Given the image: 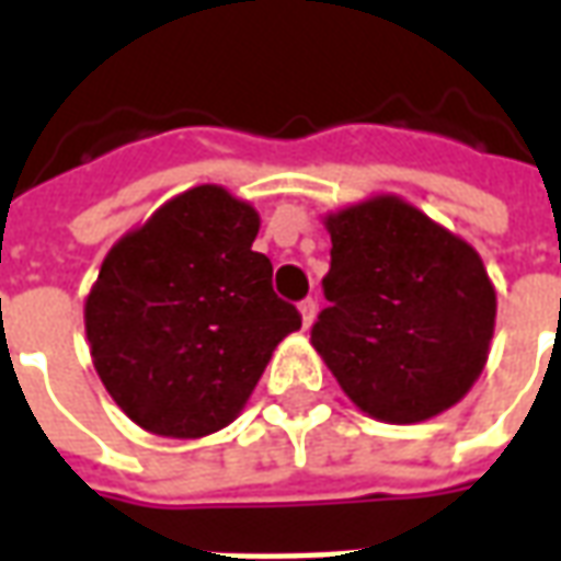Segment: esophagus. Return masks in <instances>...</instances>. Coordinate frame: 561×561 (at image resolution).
<instances>
[{"label":"esophagus","mask_w":561,"mask_h":561,"mask_svg":"<svg viewBox=\"0 0 561 561\" xmlns=\"http://www.w3.org/2000/svg\"><path fill=\"white\" fill-rule=\"evenodd\" d=\"M318 304L312 297H306L304 304H300V318H304V328H312V321H316Z\"/></svg>","instance_id":"34e87169"}]
</instances>
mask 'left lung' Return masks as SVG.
<instances>
[{
  "mask_svg": "<svg viewBox=\"0 0 561 561\" xmlns=\"http://www.w3.org/2000/svg\"><path fill=\"white\" fill-rule=\"evenodd\" d=\"M330 306L312 328L342 393L381 423H421L481 378L495 288L478 249L400 195L324 213Z\"/></svg>",
  "mask_w": 561,
  "mask_h": 561,
  "instance_id": "obj_1",
  "label": "left lung"
}]
</instances>
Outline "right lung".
Instances as JSON below:
<instances>
[{
    "label": "right lung",
    "mask_w": 561,
    "mask_h": 561,
    "mask_svg": "<svg viewBox=\"0 0 561 561\" xmlns=\"http://www.w3.org/2000/svg\"><path fill=\"white\" fill-rule=\"evenodd\" d=\"M261 216L225 185L164 201L104 255L83 324L92 366L123 412L161 438H204L240 417L288 333L291 304L252 252Z\"/></svg>",
    "instance_id": "right-lung-1"
}]
</instances>
